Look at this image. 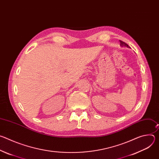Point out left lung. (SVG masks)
Returning a JSON list of instances; mask_svg holds the SVG:
<instances>
[{
  "label": "left lung",
  "mask_w": 159,
  "mask_h": 159,
  "mask_svg": "<svg viewBox=\"0 0 159 159\" xmlns=\"http://www.w3.org/2000/svg\"><path fill=\"white\" fill-rule=\"evenodd\" d=\"M120 45L121 47H127V48H129L128 45L126 43H125V42H123L122 41H120Z\"/></svg>",
  "instance_id": "obj_1"
}]
</instances>
